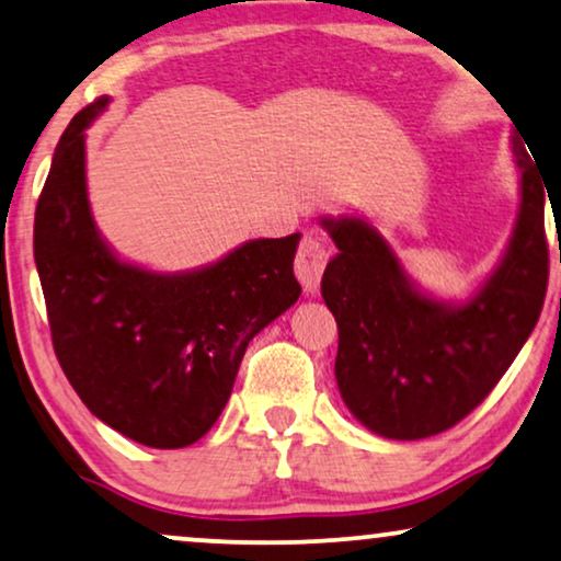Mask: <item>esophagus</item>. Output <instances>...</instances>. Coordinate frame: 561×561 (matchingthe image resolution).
Returning a JSON list of instances; mask_svg holds the SVG:
<instances>
[{
	"instance_id": "1",
	"label": "esophagus",
	"mask_w": 561,
	"mask_h": 561,
	"mask_svg": "<svg viewBox=\"0 0 561 561\" xmlns=\"http://www.w3.org/2000/svg\"><path fill=\"white\" fill-rule=\"evenodd\" d=\"M327 263H329L327 244L317 240V237H304L296 252V275L306 290H317Z\"/></svg>"
}]
</instances>
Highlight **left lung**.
Listing matches in <instances>:
<instances>
[{"label": "left lung", "instance_id": "obj_1", "mask_svg": "<svg viewBox=\"0 0 561 561\" xmlns=\"http://www.w3.org/2000/svg\"><path fill=\"white\" fill-rule=\"evenodd\" d=\"M526 147L513 133L520 209L508 250L462 306L419 294L367 221L321 219L340 250L321 278L340 329L336 386L370 432L401 442L447 432L485 401L534 332L549 283V191Z\"/></svg>", "mask_w": 561, "mask_h": 561}]
</instances>
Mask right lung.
<instances>
[{"label":"right lung","mask_w":561,"mask_h":561,"mask_svg":"<svg viewBox=\"0 0 561 561\" xmlns=\"http://www.w3.org/2000/svg\"><path fill=\"white\" fill-rule=\"evenodd\" d=\"M102 96L66 127L35 209V265L53 350L87 409L127 439L181 449L202 439L232 393L244 350L301 296V234L252 240L191 273L122 263L87 196V129Z\"/></svg>","instance_id":"1"}]
</instances>
